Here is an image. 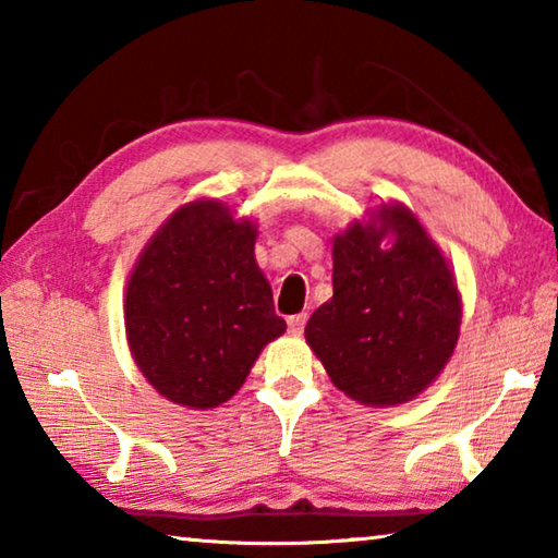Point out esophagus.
Listing matches in <instances>:
<instances>
[{"mask_svg":"<svg viewBox=\"0 0 558 558\" xmlns=\"http://www.w3.org/2000/svg\"><path fill=\"white\" fill-rule=\"evenodd\" d=\"M305 323H307V315H305V313L288 317V332H290L292 337H300L302 329H305Z\"/></svg>","mask_w":558,"mask_h":558,"instance_id":"1","label":"esophagus"}]
</instances>
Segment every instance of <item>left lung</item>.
Wrapping results in <instances>:
<instances>
[{"mask_svg": "<svg viewBox=\"0 0 558 558\" xmlns=\"http://www.w3.org/2000/svg\"><path fill=\"white\" fill-rule=\"evenodd\" d=\"M335 295L305 339L339 391L401 405L438 379L456 352L462 298L438 243L401 202H384L332 239Z\"/></svg>", "mask_w": 558, "mask_h": 558, "instance_id": "left-lung-1", "label": "left lung"}]
</instances>
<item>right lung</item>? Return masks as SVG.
Masks as SVG:
<instances>
[{
  "label": "right lung",
  "mask_w": 558,
  "mask_h": 558,
  "mask_svg": "<svg viewBox=\"0 0 558 558\" xmlns=\"http://www.w3.org/2000/svg\"><path fill=\"white\" fill-rule=\"evenodd\" d=\"M258 226L194 199L159 226L125 288L130 354L167 401L209 411L231 399L263 347L286 332L256 263Z\"/></svg>",
  "instance_id": "1"
}]
</instances>
